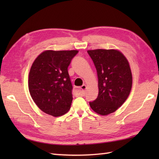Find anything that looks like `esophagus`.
I'll list each match as a JSON object with an SVG mask.
<instances>
[{"mask_svg": "<svg viewBox=\"0 0 159 159\" xmlns=\"http://www.w3.org/2000/svg\"><path fill=\"white\" fill-rule=\"evenodd\" d=\"M87 88V86L85 85H83L81 87H80V90L78 92V94L81 96H84L85 95V89Z\"/></svg>", "mask_w": 159, "mask_h": 159, "instance_id": "1", "label": "esophagus"}]
</instances>
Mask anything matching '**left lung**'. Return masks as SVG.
I'll use <instances>...</instances> for the list:
<instances>
[{
  "instance_id": "1",
  "label": "left lung",
  "mask_w": 159,
  "mask_h": 159,
  "mask_svg": "<svg viewBox=\"0 0 159 159\" xmlns=\"http://www.w3.org/2000/svg\"><path fill=\"white\" fill-rule=\"evenodd\" d=\"M97 70L98 96L89 102L91 108L102 116L115 112L130 92L133 77L126 57L117 50L97 49L87 51Z\"/></svg>"
}]
</instances>
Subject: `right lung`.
Returning <instances> with one entry per match:
<instances>
[{"mask_svg": "<svg viewBox=\"0 0 159 159\" xmlns=\"http://www.w3.org/2000/svg\"><path fill=\"white\" fill-rule=\"evenodd\" d=\"M78 50H46L37 57L29 76V89L43 112L61 116L70 109L72 85L67 68Z\"/></svg>", "mask_w": 159, "mask_h": 159, "instance_id": "add662e5", "label": "right lung"}]
</instances>
